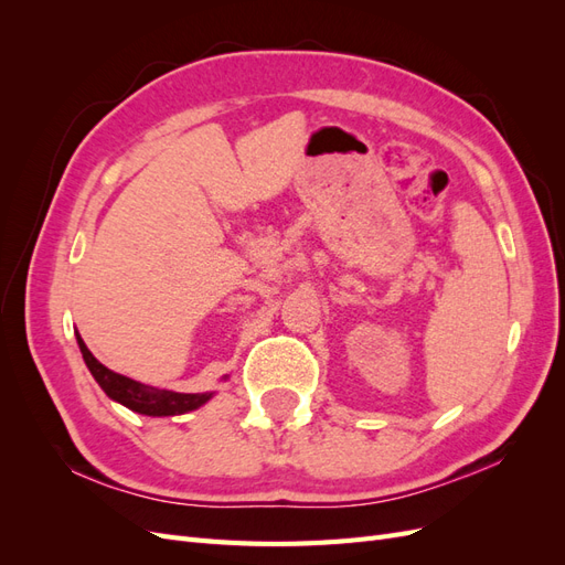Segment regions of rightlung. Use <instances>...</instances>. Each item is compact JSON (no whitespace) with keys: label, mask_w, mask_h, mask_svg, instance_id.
<instances>
[{"label":"right lung","mask_w":565,"mask_h":565,"mask_svg":"<svg viewBox=\"0 0 565 565\" xmlns=\"http://www.w3.org/2000/svg\"><path fill=\"white\" fill-rule=\"evenodd\" d=\"M77 344H79L84 363H87L98 386L108 393V398L122 403L125 407L134 409V413L150 415V417L181 415V413H188V409L200 407L202 403H207L212 396V393H177V391L139 384L108 370L106 365H100L92 355V351L84 347V341L79 337H77Z\"/></svg>","instance_id":"right-lung-1"}]
</instances>
